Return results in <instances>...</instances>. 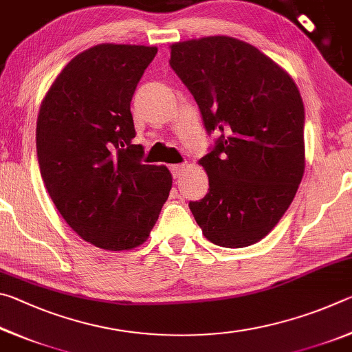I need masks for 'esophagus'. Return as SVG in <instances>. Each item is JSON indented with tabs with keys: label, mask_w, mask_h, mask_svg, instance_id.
<instances>
[{
	"label": "esophagus",
	"mask_w": 352,
	"mask_h": 352,
	"mask_svg": "<svg viewBox=\"0 0 352 352\" xmlns=\"http://www.w3.org/2000/svg\"><path fill=\"white\" fill-rule=\"evenodd\" d=\"M184 168H186V166H184V164H172V166H170L172 175H174L175 178H178V177H180V175L183 174Z\"/></svg>",
	"instance_id": "esophagus-1"
}]
</instances>
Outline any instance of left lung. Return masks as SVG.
Instances as JSON below:
<instances>
[{
    "label": "left lung",
    "instance_id": "1",
    "mask_svg": "<svg viewBox=\"0 0 352 352\" xmlns=\"http://www.w3.org/2000/svg\"><path fill=\"white\" fill-rule=\"evenodd\" d=\"M170 67L192 93L216 147L199 160L210 190L189 210L208 241L253 245L270 233L305 174V105L287 71L228 35L178 41Z\"/></svg>",
    "mask_w": 352,
    "mask_h": 352
}]
</instances>
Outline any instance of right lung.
<instances>
[{
	"mask_svg": "<svg viewBox=\"0 0 352 352\" xmlns=\"http://www.w3.org/2000/svg\"><path fill=\"white\" fill-rule=\"evenodd\" d=\"M157 46L102 43L77 54L41 100L40 174L71 228L122 252L147 241L168 200L166 166L142 164L130 102Z\"/></svg>",
	"mask_w": 352,
	"mask_h": 352,
	"instance_id": "right-lung-1",
	"label": "right lung"
}]
</instances>
